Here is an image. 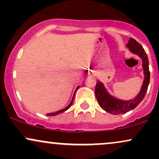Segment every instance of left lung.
<instances>
[{
  "label": "left lung",
  "instance_id": "left-lung-1",
  "mask_svg": "<svg viewBox=\"0 0 159 159\" xmlns=\"http://www.w3.org/2000/svg\"><path fill=\"white\" fill-rule=\"evenodd\" d=\"M125 46L129 48V51L132 54L138 56L141 59L142 69H143L144 76L143 81L139 93L135 97L132 99L124 100L112 96L108 92V90L105 87L102 82L97 80L96 88H95V95L98 105L104 111L114 115L125 114L135 108L145 97L149 84V78H150L148 57L142 45L139 44L135 39L129 38V42Z\"/></svg>",
  "mask_w": 159,
  "mask_h": 159
}]
</instances>
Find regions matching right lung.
<instances>
[{
  "label": "right lung",
  "mask_w": 159,
  "mask_h": 159,
  "mask_svg": "<svg viewBox=\"0 0 159 159\" xmlns=\"http://www.w3.org/2000/svg\"><path fill=\"white\" fill-rule=\"evenodd\" d=\"M78 87H79V86H78V87H77V88H76V90H75V93H74V95H73V97H72V101L70 102V103L69 104V105L67 107H66L65 108H63V109H61V110H60V111H56V112H54V113H49V114H47L46 115L47 116H56V115H57V114H62V113L63 112H64V111H67L68 110V109L69 108V107H71V105H72V102H73V100H74V97H75V92L76 91H77V90L78 89Z\"/></svg>",
  "instance_id": "right-lung-1"
}]
</instances>
